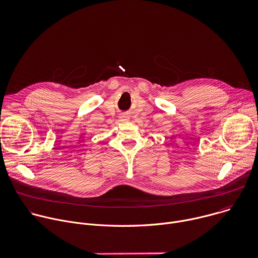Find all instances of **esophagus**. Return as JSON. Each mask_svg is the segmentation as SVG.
Wrapping results in <instances>:
<instances>
[{
	"instance_id": "obj_1",
	"label": "esophagus",
	"mask_w": 258,
	"mask_h": 258,
	"mask_svg": "<svg viewBox=\"0 0 258 258\" xmlns=\"http://www.w3.org/2000/svg\"><path fill=\"white\" fill-rule=\"evenodd\" d=\"M124 118H125V119H128V117H126V116H124Z\"/></svg>"
}]
</instances>
